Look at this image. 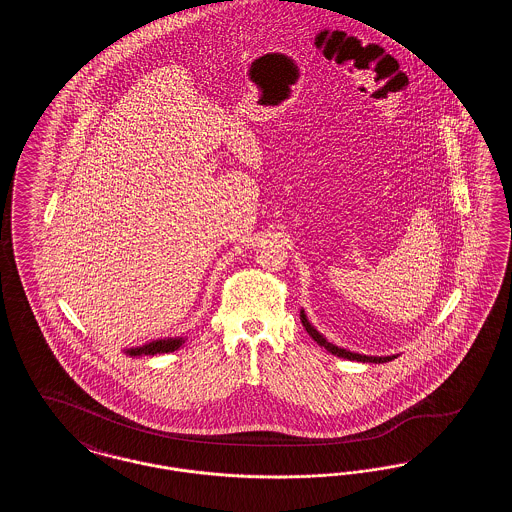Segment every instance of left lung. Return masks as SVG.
<instances>
[{
    "label": "left lung",
    "mask_w": 512,
    "mask_h": 512,
    "mask_svg": "<svg viewBox=\"0 0 512 512\" xmlns=\"http://www.w3.org/2000/svg\"><path fill=\"white\" fill-rule=\"evenodd\" d=\"M301 322H303L305 330L309 332V336H311L313 340L317 341L318 345H322L324 349H328L332 355H338V357L349 359V361H361V363H388L391 359H395V355H391V357H368V355H359V353H351V351L341 349L338 345H334V343L326 341V338H322V334H318L317 330L311 326V322L307 320L303 311H301Z\"/></svg>",
    "instance_id": "obj_1"
}]
</instances>
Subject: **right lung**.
Listing matches in <instances>:
<instances>
[{
	"label": "right lung",
	"instance_id": "right-lung-1",
	"mask_svg": "<svg viewBox=\"0 0 512 512\" xmlns=\"http://www.w3.org/2000/svg\"><path fill=\"white\" fill-rule=\"evenodd\" d=\"M182 338H165V340L149 341L142 347H134L128 349V355H157V353H171L174 349H178L182 345Z\"/></svg>",
	"mask_w": 512,
	"mask_h": 512
}]
</instances>
